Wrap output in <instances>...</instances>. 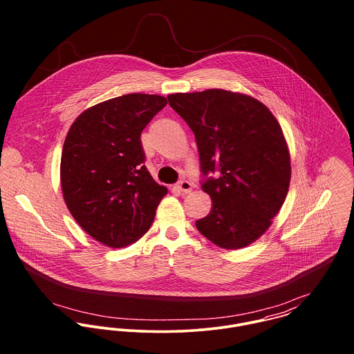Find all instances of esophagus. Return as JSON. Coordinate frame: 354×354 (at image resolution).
<instances>
[{"label":"esophagus","instance_id":"esophagus-1","mask_svg":"<svg viewBox=\"0 0 354 354\" xmlns=\"http://www.w3.org/2000/svg\"><path fill=\"white\" fill-rule=\"evenodd\" d=\"M176 188H177L178 191H181L183 194H189V192L192 191V184H191L189 181H187V180H183V181L177 183Z\"/></svg>","mask_w":354,"mask_h":354}]
</instances>
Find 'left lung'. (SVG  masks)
Instances as JSON below:
<instances>
[{"label": "left lung", "mask_w": 354, "mask_h": 354, "mask_svg": "<svg viewBox=\"0 0 354 354\" xmlns=\"http://www.w3.org/2000/svg\"><path fill=\"white\" fill-rule=\"evenodd\" d=\"M167 100L195 135L202 189L212 201L208 215L196 221L198 230L225 250L252 244L289 191L290 155L281 125L245 94L212 88Z\"/></svg>", "instance_id": "obj_1"}]
</instances>
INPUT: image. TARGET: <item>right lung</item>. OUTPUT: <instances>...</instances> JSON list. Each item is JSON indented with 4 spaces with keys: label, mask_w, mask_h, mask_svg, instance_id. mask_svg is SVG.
Here are the masks:
<instances>
[{
    "label": "right lung",
    "mask_w": 354,
    "mask_h": 354,
    "mask_svg": "<svg viewBox=\"0 0 354 354\" xmlns=\"http://www.w3.org/2000/svg\"><path fill=\"white\" fill-rule=\"evenodd\" d=\"M166 98L127 94L84 110L61 155L64 201L93 239L111 248L136 243L152 225L167 188L149 173L140 135Z\"/></svg>",
    "instance_id": "obj_1"
}]
</instances>
